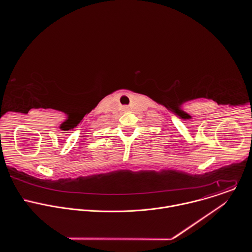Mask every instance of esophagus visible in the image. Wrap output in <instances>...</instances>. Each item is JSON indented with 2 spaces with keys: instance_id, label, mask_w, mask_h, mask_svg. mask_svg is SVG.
<instances>
[{
  "instance_id": "1",
  "label": "esophagus",
  "mask_w": 252,
  "mask_h": 252,
  "mask_svg": "<svg viewBox=\"0 0 252 252\" xmlns=\"http://www.w3.org/2000/svg\"><path fill=\"white\" fill-rule=\"evenodd\" d=\"M124 110H125L126 112H127V111H128L129 109H128V107H127V106H125V107H124Z\"/></svg>"
}]
</instances>
